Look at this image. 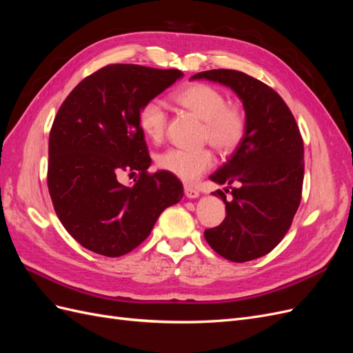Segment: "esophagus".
Listing matches in <instances>:
<instances>
[{
  "instance_id": "esophagus-1",
  "label": "esophagus",
  "mask_w": 353,
  "mask_h": 353,
  "mask_svg": "<svg viewBox=\"0 0 353 353\" xmlns=\"http://www.w3.org/2000/svg\"><path fill=\"white\" fill-rule=\"evenodd\" d=\"M184 193H185V196H187L188 199H197V197L200 196L199 190H196V188H193V187H190V185H185V187H184Z\"/></svg>"
}]
</instances>
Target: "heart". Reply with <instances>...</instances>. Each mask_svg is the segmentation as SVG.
Returning <instances> with one entry per match:
<instances>
[{
    "instance_id": "heart-1",
    "label": "heart",
    "mask_w": 353,
    "mask_h": 353,
    "mask_svg": "<svg viewBox=\"0 0 353 353\" xmlns=\"http://www.w3.org/2000/svg\"><path fill=\"white\" fill-rule=\"evenodd\" d=\"M178 105L191 112L205 122L203 140L209 141L221 152H232L241 144L248 131L245 113L239 105L227 104V97L218 88L208 83H190L170 95ZM168 117L157 101L145 103L138 113V125L143 134L154 143L160 141L166 131ZM215 157L209 148L200 150H181L170 148L159 157L160 169L193 184L209 170Z\"/></svg>"
}]
</instances>
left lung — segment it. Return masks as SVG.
<instances>
[{
  "label": "left lung",
  "mask_w": 353,
  "mask_h": 353,
  "mask_svg": "<svg viewBox=\"0 0 353 353\" xmlns=\"http://www.w3.org/2000/svg\"><path fill=\"white\" fill-rule=\"evenodd\" d=\"M191 79L219 82L243 103L248 131L236 152L210 179L239 183L232 200L221 190L227 216L205 231L210 248L232 262H248L270 253L292 225L301 205L303 184V141L284 100L268 85L230 69L200 72ZM231 188V187H230Z\"/></svg>",
  "instance_id": "1"
}]
</instances>
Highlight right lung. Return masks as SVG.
Segmentation results:
<instances>
[{"label": "right lung", "mask_w": 353, "mask_h": 353, "mask_svg": "<svg viewBox=\"0 0 353 353\" xmlns=\"http://www.w3.org/2000/svg\"><path fill=\"white\" fill-rule=\"evenodd\" d=\"M184 77L178 69L109 65L81 81L63 101L48 141V191L63 227L85 249L126 254L152 232L166 208L184 196L152 159L138 113ZM141 175L132 188L117 179Z\"/></svg>", "instance_id": "obj_1"}]
</instances>
